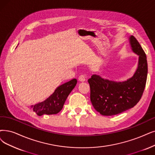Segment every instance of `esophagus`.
I'll return each mask as SVG.
<instances>
[{
  "label": "esophagus",
  "instance_id": "obj_1",
  "mask_svg": "<svg viewBox=\"0 0 155 155\" xmlns=\"http://www.w3.org/2000/svg\"><path fill=\"white\" fill-rule=\"evenodd\" d=\"M78 79H79V81L84 82L85 81V76L84 75H80Z\"/></svg>",
  "mask_w": 155,
  "mask_h": 155
}]
</instances>
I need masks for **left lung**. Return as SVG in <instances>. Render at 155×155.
I'll list each match as a JSON object with an SVG mask.
<instances>
[{"label":"left lung","instance_id":"1","mask_svg":"<svg viewBox=\"0 0 155 155\" xmlns=\"http://www.w3.org/2000/svg\"><path fill=\"white\" fill-rule=\"evenodd\" d=\"M129 40L133 52L139 55L137 69L132 78L116 82L94 74L88 80L91 104L103 116L116 115L134 107L143 94L147 75L146 55L135 37L131 35Z\"/></svg>","mask_w":155,"mask_h":155}]
</instances>
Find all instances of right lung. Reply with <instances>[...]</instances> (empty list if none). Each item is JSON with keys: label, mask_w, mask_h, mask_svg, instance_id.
<instances>
[{"label": "right lung", "mask_w": 155, "mask_h": 155, "mask_svg": "<svg viewBox=\"0 0 155 155\" xmlns=\"http://www.w3.org/2000/svg\"><path fill=\"white\" fill-rule=\"evenodd\" d=\"M77 84V79H73L59 86L54 93L45 101L31 106V108L38 116L56 114L62 109L67 97Z\"/></svg>", "instance_id": "right-lung-1"}]
</instances>
